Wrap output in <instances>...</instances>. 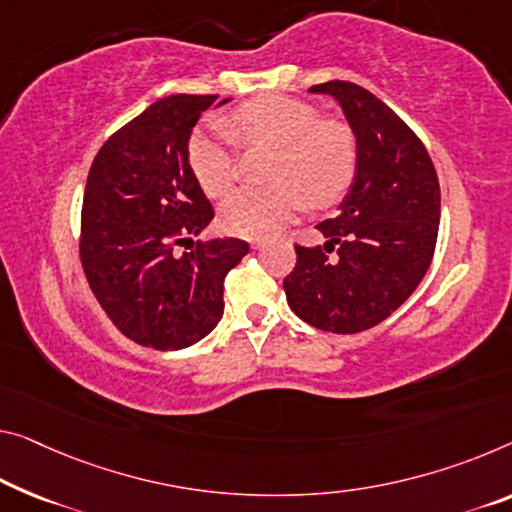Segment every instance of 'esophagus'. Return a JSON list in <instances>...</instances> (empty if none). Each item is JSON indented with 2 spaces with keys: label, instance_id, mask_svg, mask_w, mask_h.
<instances>
[{
  "label": "esophagus",
  "instance_id": "esophagus-1",
  "mask_svg": "<svg viewBox=\"0 0 512 512\" xmlns=\"http://www.w3.org/2000/svg\"><path fill=\"white\" fill-rule=\"evenodd\" d=\"M251 247H254V249H258V251H261V249H265V242H261V240H258V242H254V245H251Z\"/></svg>",
  "mask_w": 512,
  "mask_h": 512
}]
</instances>
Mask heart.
<instances>
[{
    "label": "heart",
    "mask_w": 512,
    "mask_h": 512,
    "mask_svg": "<svg viewBox=\"0 0 512 512\" xmlns=\"http://www.w3.org/2000/svg\"><path fill=\"white\" fill-rule=\"evenodd\" d=\"M231 130L245 141L279 146L272 187H242L224 201L222 226L242 238H267L311 206H329L348 190L357 169L352 132L338 121L320 119L309 102L261 96L231 114ZM192 174L203 192L224 196L238 178L233 137L222 125L196 130L187 146Z\"/></svg>",
    "instance_id": "heart-1"
}]
</instances>
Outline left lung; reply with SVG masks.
Here are the masks:
<instances>
[{
  "label": "left lung",
  "instance_id": "8db88e82",
  "mask_svg": "<svg viewBox=\"0 0 512 512\" xmlns=\"http://www.w3.org/2000/svg\"><path fill=\"white\" fill-rule=\"evenodd\" d=\"M357 144V169L332 219L316 229L322 247H295L283 290L297 318L332 334L375 327L426 277L439 231L437 171L400 116L352 82H325ZM332 250L337 256H328Z\"/></svg>",
  "mask_w": 512,
  "mask_h": 512
}]
</instances>
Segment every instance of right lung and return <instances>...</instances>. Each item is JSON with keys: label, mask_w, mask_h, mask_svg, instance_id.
<instances>
[{"label": "right lung", "mask_w": 512, "mask_h": 512, "mask_svg": "<svg viewBox=\"0 0 512 512\" xmlns=\"http://www.w3.org/2000/svg\"><path fill=\"white\" fill-rule=\"evenodd\" d=\"M217 96L162 98L105 141L86 178L80 256L86 281L119 332L153 350H183L224 316V277L245 240H192L212 222L187 160L199 116Z\"/></svg>", "instance_id": "1"}]
</instances>
